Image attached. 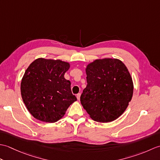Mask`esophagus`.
I'll return each instance as SVG.
<instances>
[{
  "instance_id": "1",
  "label": "esophagus",
  "mask_w": 160,
  "mask_h": 160,
  "mask_svg": "<svg viewBox=\"0 0 160 160\" xmlns=\"http://www.w3.org/2000/svg\"><path fill=\"white\" fill-rule=\"evenodd\" d=\"M77 99L78 100H80V93L77 94Z\"/></svg>"
}]
</instances>
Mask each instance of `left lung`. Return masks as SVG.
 <instances>
[{"label":"left lung","instance_id":"obj_1","mask_svg":"<svg viewBox=\"0 0 160 160\" xmlns=\"http://www.w3.org/2000/svg\"><path fill=\"white\" fill-rule=\"evenodd\" d=\"M87 85L80 96L92 120L110 122L124 113L131 100L133 83L125 64L118 59H98L86 68Z\"/></svg>","mask_w":160,"mask_h":160}]
</instances>
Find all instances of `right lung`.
Listing matches in <instances>:
<instances>
[{
  "mask_svg": "<svg viewBox=\"0 0 160 160\" xmlns=\"http://www.w3.org/2000/svg\"><path fill=\"white\" fill-rule=\"evenodd\" d=\"M70 64L60 60L38 58L30 64L20 84L23 102L33 118L53 123L77 100L64 77Z\"/></svg>",
  "mask_w": 160,
  "mask_h": 160,
  "instance_id": "add662e5",
  "label": "right lung"
}]
</instances>
